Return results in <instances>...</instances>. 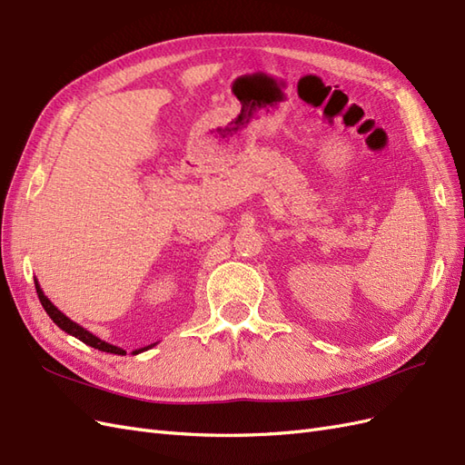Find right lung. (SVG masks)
<instances>
[{
    "mask_svg": "<svg viewBox=\"0 0 465 465\" xmlns=\"http://www.w3.org/2000/svg\"><path fill=\"white\" fill-rule=\"evenodd\" d=\"M35 285H36V294H38V299H40L42 306H45L46 314L52 318V322H54L55 326H58L60 330H64V331H65V333H69V335L77 337L79 341H83V343L89 345V347H94V349H98V351H104V353H112V355H125V351H124L122 347H116V345H112V343H108V341L101 340V337H96V335H94V333H91L87 328L79 326L77 322L69 320L62 311H58V308H55V306L48 301V297L45 294V291L40 289L38 281H35ZM154 345H157V343H151V345H145V347H142V349H135V351H132V355L143 353V351H147V349H151V347H154Z\"/></svg>",
    "mask_w": 465,
    "mask_h": 465,
    "instance_id": "add662e5",
    "label": "right lung"
}]
</instances>
